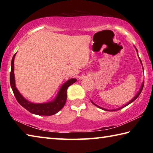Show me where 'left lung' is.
Here are the masks:
<instances>
[{"label": "left lung", "instance_id": "left-lung-1", "mask_svg": "<svg viewBox=\"0 0 153 153\" xmlns=\"http://www.w3.org/2000/svg\"><path fill=\"white\" fill-rule=\"evenodd\" d=\"M136 51L137 52H138V51H137V49H136ZM140 62H141V60H140ZM141 63H142V62H141ZM143 87H144V83H143V84H142V86H141V88H140V90H139V92H138V94H137L136 96H135V97H134V98H133V99L132 100H130V101H129L128 103H127V104L126 105H124L123 106V107H120V108H116V109H113V110H107V109H106V108H102V107H99V106H98V105H96V104H94V102H93L92 101H91L92 103H93V104H94L95 106H97V107H98V108H101V109H102V110H105V111H117V110H120V109H121V108H123L124 107H126V106H128V105H129V104H130V103H131V102H132L133 101H134V100H135L136 99V98H138V97H139V95L140 94V93H141V92H142V89H143Z\"/></svg>", "mask_w": 153, "mask_h": 153}]
</instances>
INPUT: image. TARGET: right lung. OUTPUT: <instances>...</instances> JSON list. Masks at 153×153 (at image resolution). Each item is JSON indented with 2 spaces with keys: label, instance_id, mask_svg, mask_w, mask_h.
<instances>
[{
  "label": "right lung",
  "instance_id": "right-lung-1",
  "mask_svg": "<svg viewBox=\"0 0 153 153\" xmlns=\"http://www.w3.org/2000/svg\"><path fill=\"white\" fill-rule=\"evenodd\" d=\"M16 53L13 56L11 61V71L10 74V84H11L13 92L17 102L24 107L25 109L29 112L32 113L35 115H53L55 113H58L62 108L64 107L67 100V90L69 86L77 81L76 79L73 78L69 79L63 85H62L58 92V94L53 101H51L46 103H40V104H36V103L30 102L27 100L18 91L15 84V76H14V59Z\"/></svg>",
  "mask_w": 153,
  "mask_h": 153
}]
</instances>
